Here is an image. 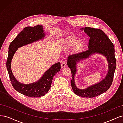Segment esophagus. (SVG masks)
<instances>
[{
    "label": "esophagus",
    "instance_id": "obj_1",
    "mask_svg": "<svg viewBox=\"0 0 123 123\" xmlns=\"http://www.w3.org/2000/svg\"><path fill=\"white\" fill-rule=\"evenodd\" d=\"M66 62H62V64H61V67L62 68H63V67H66Z\"/></svg>",
    "mask_w": 123,
    "mask_h": 123
}]
</instances>
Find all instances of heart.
<instances>
[{"label": "heart", "instance_id": "obj_1", "mask_svg": "<svg viewBox=\"0 0 123 123\" xmlns=\"http://www.w3.org/2000/svg\"><path fill=\"white\" fill-rule=\"evenodd\" d=\"M76 44L75 47L77 49H80L83 46L81 41H78L75 37H71L64 40L62 43V46L65 48H69Z\"/></svg>", "mask_w": 123, "mask_h": 123}]
</instances>
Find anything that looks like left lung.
<instances>
[{
  "label": "left lung",
  "instance_id": "1",
  "mask_svg": "<svg viewBox=\"0 0 123 123\" xmlns=\"http://www.w3.org/2000/svg\"><path fill=\"white\" fill-rule=\"evenodd\" d=\"M90 37L88 49L85 51L69 55L67 65L71 69L72 78L71 86L74 93L84 98H94L108 90L112 83L114 73L116 68V59L114 55L113 43L102 30L99 29L85 27L80 29ZM98 53L105 56L109 62V72L106 77L99 83L91 86L84 89H79L74 80L76 73V64L81 60L87 58L92 54Z\"/></svg>",
  "mask_w": 123,
  "mask_h": 123
}]
</instances>
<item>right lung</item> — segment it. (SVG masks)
Listing matches in <instances>:
<instances>
[{
    "instance_id": "1",
    "label": "right lung",
    "mask_w": 123,
    "mask_h": 123,
    "mask_svg": "<svg viewBox=\"0 0 123 123\" xmlns=\"http://www.w3.org/2000/svg\"><path fill=\"white\" fill-rule=\"evenodd\" d=\"M44 36L45 34L43 32V25H37L34 27H27L11 43L9 47V50L6 65L11 84L17 91L29 97L37 98L47 93L51 88L54 76L61 70V63L57 62L53 65L36 82L25 84L17 81L13 75L11 67V61L18 48L43 39Z\"/></svg>"
}]
</instances>
